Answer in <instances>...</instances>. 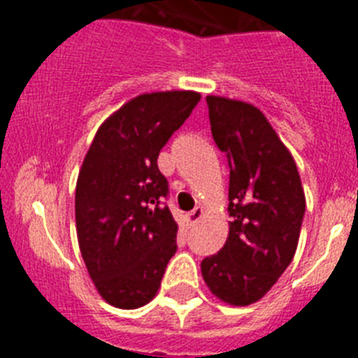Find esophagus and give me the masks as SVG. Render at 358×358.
Returning <instances> with one entry per match:
<instances>
[{"label": "esophagus", "mask_w": 358, "mask_h": 358, "mask_svg": "<svg viewBox=\"0 0 358 358\" xmlns=\"http://www.w3.org/2000/svg\"><path fill=\"white\" fill-rule=\"evenodd\" d=\"M185 218H186V224H188L189 227L195 226V224H197L199 220H201V218H202V210H201V208H195V210L189 211V213L186 215Z\"/></svg>", "instance_id": "1"}]
</instances>
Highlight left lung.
<instances>
[{
    "label": "left lung",
    "mask_w": 358,
    "mask_h": 358,
    "mask_svg": "<svg viewBox=\"0 0 358 358\" xmlns=\"http://www.w3.org/2000/svg\"><path fill=\"white\" fill-rule=\"evenodd\" d=\"M211 136L229 164V235L201 264L202 278L224 303H256L296 255L305 192L290 152L260 109L206 96Z\"/></svg>",
    "instance_id": "left-lung-1"
}]
</instances>
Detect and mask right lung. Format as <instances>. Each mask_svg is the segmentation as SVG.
Here are the masks:
<instances>
[{"instance_id":"right-lung-1","label":"right lung","mask_w":358,"mask_h":358,"mask_svg":"<svg viewBox=\"0 0 358 358\" xmlns=\"http://www.w3.org/2000/svg\"><path fill=\"white\" fill-rule=\"evenodd\" d=\"M199 100L194 91L132 98L100 125L84 157L75 189L78 245L94 287L116 308L147 305L177 251L157 156Z\"/></svg>"}]
</instances>
